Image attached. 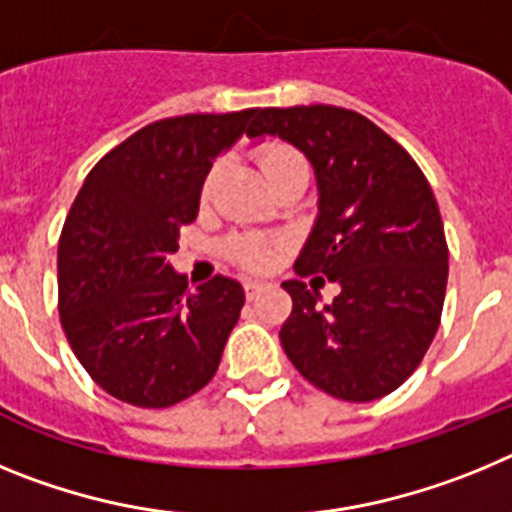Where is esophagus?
<instances>
[{
    "label": "esophagus",
    "mask_w": 512,
    "mask_h": 512,
    "mask_svg": "<svg viewBox=\"0 0 512 512\" xmlns=\"http://www.w3.org/2000/svg\"><path fill=\"white\" fill-rule=\"evenodd\" d=\"M243 287H246V295H248V300H253V297L259 295L261 289L266 287V282H261V279H246V282H243Z\"/></svg>",
    "instance_id": "esophagus-1"
}]
</instances>
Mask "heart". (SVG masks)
Wrapping results in <instances>:
<instances>
[{"mask_svg": "<svg viewBox=\"0 0 512 512\" xmlns=\"http://www.w3.org/2000/svg\"><path fill=\"white\" fill-rule=\"evenodd\" d=\"M259 164H261V171H264L266 179H271V176L279 174L282 169L305 164V161H302L300 153L292 151V148L269 146V148H264V153H261ZM220 169H223V164L217 161V164H212V169L207 171L205 184H202V197H205V200L212 194V187H215L217 176H220ZM277 253H279V243H274V241L235 243V256H238V259H241L246 266H251V269H266L271 261L277 259Z\"/></svg>", "mask_w": 512, "mask_h": 512, "instance_id": "1", "label": "heart"}]
</instances>
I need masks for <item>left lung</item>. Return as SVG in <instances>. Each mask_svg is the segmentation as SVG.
I'll return each mask as SVG.
<instances>
[{
    "label": "left lung",
    "instance_id": "8db88e82",
    "mask_svg": "<svg viewBox=\"0 0 512 512\" xmlns=\"http://www.w3.org/2000/svg\"><path fill=\"white\" fill-rule=\"evenodd\" d=\"M248 135H279L312 164L318 220L295 271L342 287L320 308L311 282L312 290L300 279L282 284L292 297L279 330L284 354L338 400L390 395L418 369L441 323L449 246L431 184L397 140L333 104L266 107Z\"/></svg>",
    "mask_w": 512,
    "mask_h": 512
}]
</instances>
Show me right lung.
Instances as JSON below:
<instances>
[{
    "label": "right lung",
    "instance_id": "add662e5",
    "mask_svg": "<svg viewBox=\"0 0 512 512\" xmlns=\"http://www.w3.org/2000/svg\"><path fill=\"white\" fill-rule=\"evenodd\" d=\"M261 110L166 117L89 171L58 241V310L89 377L135 408H171L215 377L246 302L217 274L187 289L169 256L212 161Z\"/></svg>",
    "mask_w": 512,
    "mask_h": 512
}]
</instances>
